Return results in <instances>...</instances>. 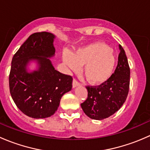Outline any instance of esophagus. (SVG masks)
<instances>
[{
    "mask_svg": "<svg viewBox=\"0 0 150 150\" xmlns=\"http://www.w3.org/2000/svg\"><path fill=\"white\" fill-rule=\"evenodd\" d=\"M80 85H81V83H80L78 82L76 79H73V81H72V87L75 88L76 86H80Z\"/></svg>",
    "mask_w": 150,
    "mask_h": 150,
    "instance_id": "1",
    "label": "esophagus"
}]
</instances>
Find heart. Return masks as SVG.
<instances>
[{"label":"heart","mask_w":150,"mask_h":150,"mask_svg":"<svg viewBox=\"0 0 150 150\" xmlns=\"http://www.w3.org/2000/svg\"><path fill=\"white\" fill-rule=\"evenodd\" d=\"M63 61L74 71L84 65L83 73L86 81L93 85H102L112 75L116 57L112 48L102 42H96L79 48L73 54L66 51Z\"/></svg>","instance_id":"b5f03b06"}]
</instances>
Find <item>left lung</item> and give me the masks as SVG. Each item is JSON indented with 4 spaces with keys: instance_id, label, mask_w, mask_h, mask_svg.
<instances>
[{
    "instance_id": "8db88e82",
    "label": "left lung",
    "mask_w": 150,
    "mask_h": 150,
    "mask_svg": "<svg viewBox=\"0 0 150 150\" xmlns=\"http://www.w3.org/2000/svg\"><path fill=\"white\" fill-rule=\"evenodd\" d=\"M114 73L104 83L87 86L88 97L81 104L85 114L91 119L103 120L116 112L125 102L130 85V67L122 47Z\"/></svg>"
}]
</instances>
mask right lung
I'll list each match as a JSON object with an SVG mask.
<instances>
[{"mask_svg": "<svg viewBox=\"0 0 150 150\" xmlns=\"http://www.w3.org/2000/svg\"><path fill=\"white\" fill-rule=\"evenodd\" d=\"M54 39L52 33H33L12 59L11 95L16 107L33 118L53 115L59 106L62 96L72 87V77L56 70L48 59L55 53ZM31 60H36L39 67L29 74L26 67Z\"/></svg>", "mask_w": 150, "mask_h": 150, "instance_id": "add662e5", "label": "right lung"}]
</instances>
